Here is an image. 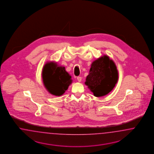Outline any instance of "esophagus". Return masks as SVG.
Wrapping results in <instances>:
<instances>
[{"label":"esophagus","mask_w":154,"mask_h":154,"mask_svg":"<svg viewBox=\"0 0 154 154\" xmlns=\"http://www.w3.org/2000/svg\"><path fill=\"white\" fill-rule=\"evenodd\" d=\"M77 80H78V81L80 82L81 81V80H82V77H77Z\"/></svg>","instance_id":"34e87169"}]
</instances>
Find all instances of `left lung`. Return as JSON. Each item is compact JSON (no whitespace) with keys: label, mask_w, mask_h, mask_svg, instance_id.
Wrapping results in <instances>:
<instances>
[{"label":"left lung","mask_w":154,"mask_h":154,"mask_svg":"<svg viewBox=\"0 0 154 154\" xmlns=\"http://www.w3.org/2000/svg\"><path fill=\"white\" fill-rule=\"evenodd\" d=\"M119 73L115 62L104 55L93 61L85 85L96 97L109 93L115 87Z\"/></svg>","instance_id":"left-lung-1"}]
</instances>
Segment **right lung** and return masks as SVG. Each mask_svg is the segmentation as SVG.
I'll return each instance as SVG.
<instances>
[{"instance_id":"obj_1","label":"right lung","mask_w":154,"mask_h":154,"mask_svg":"<svg viewBox=\"0 0 154 154\" xmlns=\"http://www.w3.org/2000/svg\"><path fill=\"white\" fill-rule=\"evenodd\" d=\"M43 83L50 93L55 96H61L65 93L73 80L65 67L52 61L47 62L42 71Z\"/></svg>"}]
</instances>
